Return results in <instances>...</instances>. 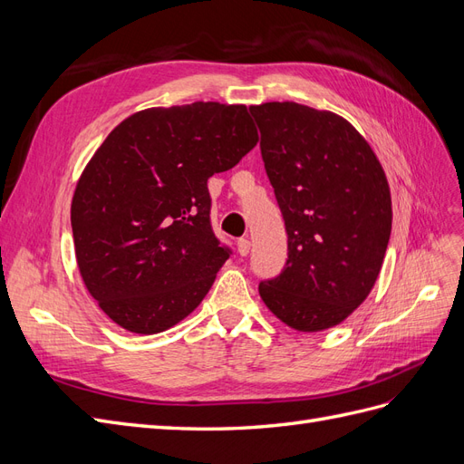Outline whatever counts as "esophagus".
I'll return each mask as SVG.
<instances>
[{"instance_id": "obj_1", "label": "esophagus", "mask_w": 464, "mask_h": 464, "mask_svg": "<svg viewBox=\"0 0 464 464\" xmlns=\"http://www.w3.org/2000/svg\"><path fill=\"white\" fill-rule=\"evenodd\" d=\"M236 246H237V254H240V256L249 254V240H247V237H240Z\"/></svg>"}]
</instances>
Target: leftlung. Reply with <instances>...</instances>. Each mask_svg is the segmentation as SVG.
I'll return each instance as SVG.
<instances>
[{"instance_id":"obj_1","label":"left lung","mask_w":464,"mask_h":464,"mask_svg":"<svg viewBox=\"0 0 464 464\" xmlns=\"http://www.w3.org/2000/svg\"><path fill=\"white\" fill-rule=\"evenodd\" d=\"M249 111L288 236L285 269L261 280V298L296 331L339 325L382 271L392 220L383 168L366 139L333 111L296 102Z\"/></svg>"}]
</instances>
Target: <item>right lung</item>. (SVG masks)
<instances>
[{
    "label": "right lung",
    "instance_id": "right-lung-1",
    "mask_svg": "<svg viewBox=\"0 0 464 464\" xmlns=\"http://www.w3.org/2000/svg\"><path fill=\"white\" fill-rule=\"evenodd\" d=\"M257 139L246 106L193 102L137 111L94 152L72 203L75 257L120 327L160 333L201 304L232 254L210 227L207 179Z\"/></svg>",
    "mask_w": 464,
    "mask_h": 464
}]
</instances>
